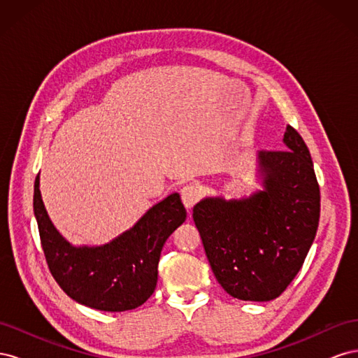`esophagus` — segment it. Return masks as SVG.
<instances>
[{
  "instance_id": "1",
  "label": "esophagus",
  "mask_w": 358,
  "mask_h": 358,
  "mask_svg": "<svg viewBox=\"0 0 358 358\" xmlns=\"http://www.w3.org/2000/svg\"><path fill=\"white\" fill-rule=\"evenodd\" d=\"M201 196V192L199 189V187L192 185V183H189V185H185L182 189H180V197H182V203L185 204L187 209H191L194 204H196L199 201Z\"/></svg>"
}]
</instances>
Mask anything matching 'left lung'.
Wrapping results in <instances>:
<instances>
[{
  "label": "left lung",
  "instance_id": "obj_1",
  "mask_svg": "<svg viewBox=\"0 0 358 358\" xmlns=\"http://www.w3.org/2000/svg\"><path fill=\"white\" fill-rule=\"evenodd\" d=\"M285 150L258 152L263 191L194 206L206 257L221 287L239 300L268 301L296 278L315 239L320 187L306 143L292 127Z\"/></svg>",
  "mask_w": 358,
  "mask_h": 358
}]
</instances>
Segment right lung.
Segmentation results:
<instances>
[{
	"label": "right lung",
	"instance_id": "add662e5",
	"mask_svg": "<svg viewBox=\"0 0 358 358\" xmlns=\"http://www.w3.org/2000/svg\"><path fill=\"white\" fill-rule=\"evenodd\" d=\"M34 215L52 276L80 305L106 312L136 309L152 296L161 249L187 220L178 192L154 204L131 229L101 246H73L53 227L34 182Z\"/></svg>",
	"mask_w": 358,
	"mask_h": 358
}]
</instances>
